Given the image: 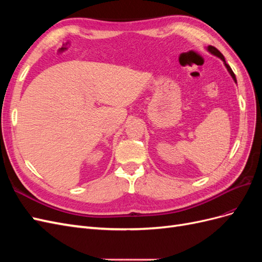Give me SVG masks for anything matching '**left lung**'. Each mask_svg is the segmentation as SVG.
Instances as JSON below:
<instances>
[{"label": "left lung", "mask_w": 262, "mask_h": 262, "mask_svg": "<svg viewBox=\"0 0 262 262\" xmlns=\"http://www.w3.org/2000/svg\"><path fill=\"white\" fill-rule=\"evenodd\" d=\"M207 50L211 53V54H213V55H215V57H217V58H220L222 61L224 62V66H225V68L227 69V71H228V73L231 74V76L233 77V80H234V82L235 83H237V81H236V76H235V74H234V72L232 71V69H231V67H229L227 63H226V61H225V58H224V55L222 54L215 47H212V46H208L207 47Z\"/></svg>", "instance_id": "obj_1"}]
</instances>
